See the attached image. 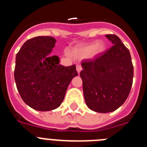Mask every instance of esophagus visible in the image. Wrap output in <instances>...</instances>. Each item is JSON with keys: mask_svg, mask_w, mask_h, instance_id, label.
<instances>
[{"mask_svg": "<svg viewBox=\"0 0 147 147\" xmlns=\"http://www.w3.org/2000/svg\"><path fill=\"white\" fill-rule=\"evenodd\" d=\"M82 70V65L80 64H77L76 65V71H77V72L80 74V71Z\"/></svg>", "mask_w": 147, "mask_h": 147, "instance_id": "1", "label": "esophagus"}]
</instances>
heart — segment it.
<instances>
[{
    "label": "heart",
    "mask_w": 147,
    "mask_h": 147,
    "mask_svg": "<svg viewBox=\"0 0 147 147\" xmlns=\"http://www.w3.org/2000/svg\"><path fill=\"white\" fill-rule=\"evenodd\" d=\"M105 50V45L103 42H98L96 43H90L88 45H84L82 47L78 49L75 51V54L80 57H85L90 54H98L102 53Z\"/></svg>",
    "instance_id": "obj_1"
}]
</instances>
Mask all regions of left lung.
I'll return each instance as SVG.
<instances>
[{"instance_id": "8db88e82", "label": "left lung", "mask_w": 147, "mask_h": 147, "mask_svg": "<svg viewBox=\"0 0 147 147\" xmlns=\"http://www.w3.org/2000/svg\"><path fill=\"white\" fill-rule=\"evenodd\" d=\"M106 37L112 46L93 59H84L80 72L87 106L102 113L113 112L124 103L133 80L128 49L116 35L106 34Z\"/></svg>"}]
</instances>
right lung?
Masks as SVG:
<instances>
[{
  "label": "right lung",
  "instance_id": "obj_1",
  "mask_svg": "<svg viewBox=\"0 0 147 147\" xmlns=\"http://www.w3.org/2000/svg\"><path fill=\"white\" fill-rule=\"evenodd\" d=\"M56 40L39 36L28 40L16 55L15 80L23 102L34 110L49 111L60 106L67 88L77 76L76 65H59L57 56H49Z\"/></svg>",
  "mask_w": 147,
  "mask_h": 147
}]
</instances>
